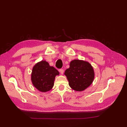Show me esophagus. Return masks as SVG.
I'll return each mask as SVG.
<instances>
[{"label": "esophagus", "mask_w": 127, "mask_h": 127, "mask_svg": "<svg viewBox=\"0 0 127 127\" xmlns=\"http://www.w3.org/2000/svg\"><path fill=\"white\" fill-rule=\"evenodd\" d=\"M59 72H60L61 74H63L64 72V70L63 69H59Z\"/></svg>", "instance_id": "34e87169"}]
</instances>
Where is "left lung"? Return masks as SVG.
Wrapping results in <instances>:
<instances>
[{"label": "left lung", "instance_id": "obj_1", "mask_svg": "<svg viewBox=\"0 0 127 127\" xmlns=\"http://www.w3.org/2000/svg\"><path fill=\"white\" fill-rule=\"evenodd\" d=\"M69 85L76 91H83L89 87L94 78L92 65L87 61L75 59L70 63V67L64 72Z\"/></svg>", "mask_w": 127, "mask_h": 127}]
</instances>
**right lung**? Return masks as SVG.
Here are the masks:
<instances>
[{"label": "right lung", "instance_id": "add662e5", "mask_svg": "<svg viewBox=\"0 0 127 127\" xmlns=\"http://www.w3.org/2000/svg\"><path fill=\"white\" fill-rule=\"evenodd\" d=\"M59 72L56 69L50 66L45 60L35 64L33 68L31 80L33 86L42 92L51 90L53 85L56 76Z\"/></svg>", "mask_w": 127, "mask_h": 127}]
</instances>
